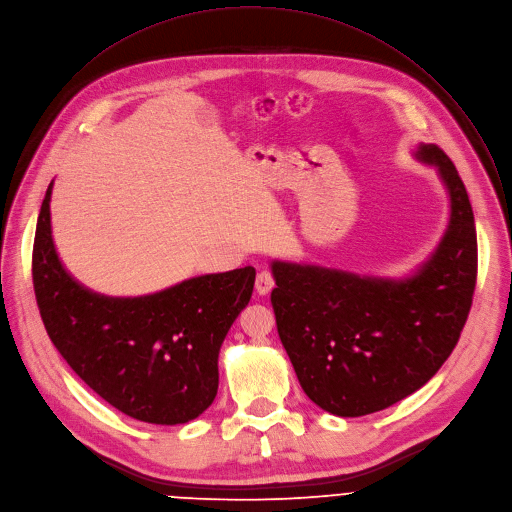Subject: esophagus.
<instances>
[{"label": "esophagus", "instance_id": "1", "mask_svg": "<svg viewBox=\"0 0 512 512\" xmlns=\"http://www.w3.org/2000/svg\"><path fill=\"white\" fill-rule=\"evenodd\" d=\"M272 288H274L272 272H268V270L258 272V276H256V292L258 294H268Z\"/></svg>", "mask_w": 512, "mask_h": 512}]
</instances>
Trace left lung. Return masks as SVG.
I'll list each match as a JSON object with an SVG mask.
<instances>
[{"mask_svg": "<svg viewBox=\"0 0 512 512\" xmlns=\"http://www.w3.org/2000/svg\"><path fill=\"white\" fill-rule=\"evenodd\" d=\"M418 161L438 169L450 222L432 256L405 278L272 262V309L300 387L325 412L367 416L426 385L454 351L476 286V228L466 187L436 145Z\"/></svg>", "mask_w": 512, "mask_h": 512, "instance_id": "8db88e82", "label": "left lung"}]
</instances>
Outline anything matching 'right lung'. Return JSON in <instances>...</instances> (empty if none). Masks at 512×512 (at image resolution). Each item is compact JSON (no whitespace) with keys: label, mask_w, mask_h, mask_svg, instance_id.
I'll list each match as a JSON object with an SVG mask.
<instances>
[{"label":"right lung","mask_w":512,"mask_h":512,"mask_svg":"<svg viewBox=\"0 0 512 512\" xmlns=\"http://www.w3.org/2000/svg\"><path fill=\"white\" fill-rule=\"evenodd\" d=\"M50 197L52 183L38 216L32 278L54 347L92 391L139 422L177 426L201 416L216 399L220 347L250 302L256 270L203 274L135 298L92 292L56 254Z\"/></svg>","instance_id":"add662e5"}]
</instances>
